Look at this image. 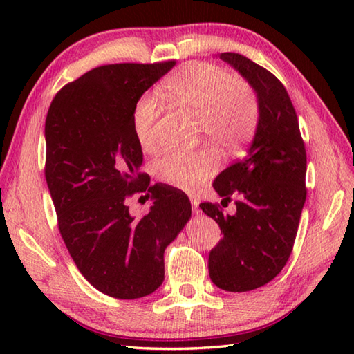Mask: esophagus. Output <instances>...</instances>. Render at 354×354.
<instances>
[{"mask_svg":"<svg viewBox=\"0 0 354 354\" xmlns=\"http://www.w3.org/2000/svg\"><path fill=\"white\" fill-rule=\"evenodd\" d=\"M189 198H190V203H192V207H194L195 211H198V206H200L198 195H196V194H189Z\"/></svg>","mask_w":354,"mask_h":354,"instance_id":"34e87169","label":"esophagus"}]
</instances>
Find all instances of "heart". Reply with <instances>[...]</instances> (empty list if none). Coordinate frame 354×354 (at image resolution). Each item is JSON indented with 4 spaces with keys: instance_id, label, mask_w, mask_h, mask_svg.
I'll use <instances>...</instances> for the list:
<instances>
[{
    "instance_id": "1",
    "label": "heart",
    "mask_w": 354,
    "mask_h": 354,
    "mask_svg": "<svg viewBox=\"0 0 354 354\" xmlns=\"http://www.w3.org/2000/svg\"><path fill=\"white\" fill-rule=\"evenodd\" d=\"M165 98L181 109L198 115L200 128L215 147L234 151L248 140L257 118V104L251 88L234 75L209 64H187L164 82ZM162 112L158 95H142L133 109L136 140L145 151L158 143L156 122ZM218 159L212 149L167 151L153 169L160 181L192 189L217 170Z\"/></svg>"
}]
</instances>
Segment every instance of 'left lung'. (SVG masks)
Segmentation results:
<instances>
[{
	"label": "left lung",
	"instance_id": "left-lung-1",
	"mask_svg": "<svg viewBox=\"0 0 354 354\" xmlns=\"http://www.w3.org/2000/svg\"><path fill=\"white\" fill-rule=\"evenodd\" d=\"M218 57L253 88L257 123L243 158L212 184L221 201L237 196L236 214L225 215L212 203L200 207L223 232L209 254L212 283L226 292H248L270 283L292 253L306 201V149L283 84L237 53Z\"/></svg>",
	"mask_w": 354,
	"mask_h": 354
}]
</instances>
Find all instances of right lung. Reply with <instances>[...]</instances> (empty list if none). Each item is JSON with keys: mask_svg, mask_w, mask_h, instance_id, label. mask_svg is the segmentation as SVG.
<instances>
[{"mask_svg": "<svg viewBox=\"0 0 354 354\" xmlns=\"http://www.w3.org/2000/svg\"><path fill=\"white\" fill-rule=\"evenodd\" d=\"M176 62L103 65L61 88L45 122L46 184L59 231L82 277L120 299L164 283V251L192 217L189 196L139 175L143 156L133 109ZM149 190L142 219L126 198Z\"/></svg>", "mask_w": 354, "mask_h": 354, "instance_id": "1", "label": "right lung"}]
</instances>
